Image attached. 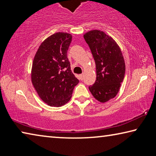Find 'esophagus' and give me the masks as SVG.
Here are the masks:
<instances>
[{"mask_svg": "<svg viewBox=\"0 0 156 156\" xmlns=\"http://www.w3.org/2000/svg\"><path fill=\"white\" fill-rule=\"evenodd\" d=\"M79 77H80V79L81 80H83V74H80V76H79Z\"/></svg>", "mask_w": 156, "mask_h": 156, "instance_id": "1", "label": "esophagus"}]
</instances>
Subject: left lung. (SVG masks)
<instances>
[{"instance_id":"obj_1","label":"left lung","mask_w":156,"mask_h":156,"mask_svg":"<svg viewBox=\"0 0 156 156\" xmlns=\"http://www.w3.org/2000/svg\"><path fill=\"white\" fill-rule=\"evenodd\" d=\"M84 38L93 55L96 80L89 91L96 100L105 102L119 91L125 73V63L119 46L112 37L100 30L84 34Z\"/></svg>"}]
</instances>
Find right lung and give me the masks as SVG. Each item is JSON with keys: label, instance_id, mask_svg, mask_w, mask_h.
I'll use <instances>...</instances> for the list:
<instances>
[{"label": "right lung", "instance_id": "add662e5", "mask_svg": "<svg viewBox=\"0 0 156 156\" xmlns=\"http://www.w3.org/2000/svg\"><path fill=\"white\" fill-rule=\"evenodd\" d=\"M72 39L67 33L53 34L41 43L34 56L31 82L39 97L49 106L58 107L68 102L79 83L67 55Z\"/></svg>", "mask_w": 156, "mask_h": 156}]
</instances>
